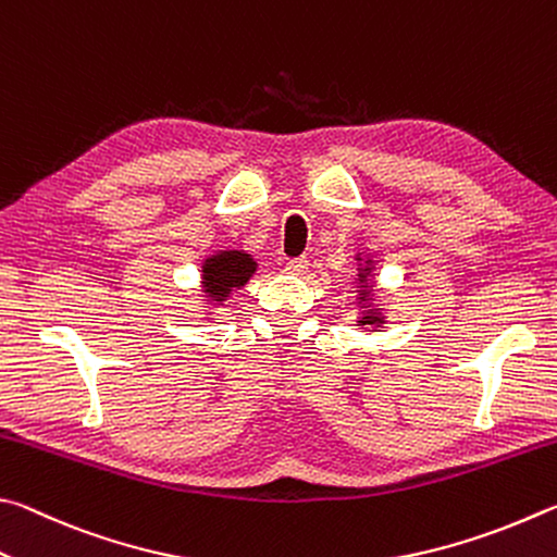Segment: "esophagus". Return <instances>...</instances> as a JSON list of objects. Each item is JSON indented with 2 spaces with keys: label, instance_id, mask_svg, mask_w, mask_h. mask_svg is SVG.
<instances>
[{
  "label": "esophagus",
  "instance_id": "1",
  "mask_svg": "<svg viewBox=\"0 0 557 557\" xmlns=\"http://www.w3.org/2000/svg\"><path fill=\"white\" fill-rule=\"evenodd\" d=\"M308 269V259L306 257H298V259H288L286 263V271L294 273V276H300Z\"/></svg>",
  "mask_w": 557,
  "mask_h": 557
}]
</instances>
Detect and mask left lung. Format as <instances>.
Masks as SVG:
<instances>
[{
    "label": "left lung",
    "mask_w": 557,
    "mask_h": 557,
    "mask_svg": "<svg viewBox=\"0 0 557 557\" xmlns=\"http://www.w3.org/2000/svg\"><path fill=\"white\" fill-rule=\"evenodd\" d=\"M357 261H359V273H357V304L364 308L362 318L357 320L362 327H382L386 323V318L382 315V308H374L372 306V286H369V276H372L374 271V261L372 259H364L357 253Z\"/></svg>",
    "instance_id": "1"
}]
</instances>
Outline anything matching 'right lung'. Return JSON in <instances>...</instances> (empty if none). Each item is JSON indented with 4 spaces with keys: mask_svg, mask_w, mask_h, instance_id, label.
I'll return each mask as SVG.
<instances>
[{
    "mask_svg": "<svg viewBox=\"0 0 557 557\" xmlns=\"http://www.w3.org/2000/svg\"><path fill=\"white\" fill-rule=\"evenodd\" d=\"M257 271V261L242 249L218 251L202 263V294L214 306H222L232 296V290L247 286V281Z\"/></svg>",
    "mask_w": 557,
    "mask_h": 557,
    "instance_id": "1",
    "label": "right lung"
}]
</instances>
